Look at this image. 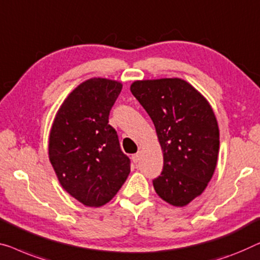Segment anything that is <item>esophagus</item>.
<instances>
[{"instance_id":"esophagus-1","label":"esophagus","mask_w":260,"mask_h":260,"mask_svg":"<svg viewBox=\"0 0 260 260\" xmlns=\"http://www.w3.org/2000/svg\"><path fill=\"white\" fill-rule=\"evenodd\" d=\"M131 158H133L134 163H138L139 159H141V153H139V152L135 153V155H133V157H131Z\"/></svg>"}]
</instances>
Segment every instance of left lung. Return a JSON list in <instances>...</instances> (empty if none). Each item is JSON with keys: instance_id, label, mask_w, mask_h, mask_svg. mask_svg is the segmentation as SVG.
I'll use <instances>...</instances> for the list:
<instances>
[{"instance_id": "obj_1", "label": "left lung", "mask_w": 260, "mask_h": 260, "mask_svg": "<svg viewBox=\"0 0 260 260\" xmlns=\"http://www.w3.org/2000/svg\"><path fill=\"white\" fill-rule=\"evenodd\" d=\"M131 92L152 119L163 150L157 194L174 206L201 196L212 178L219 151V129L211 105L180 78L136 81Z\"/></svg>"}]
</instances>
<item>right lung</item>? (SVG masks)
Here are the masks:
<instances>
[{"label": "right lung", "instance_id": "obj_1", "mask_svg": "<svg viewBox=\"0 0 260 260\" xmlns=\"http://www.w3.org/2000/svg\"><path fill=\"white\" fill-rule=\"evenodd\" d=\"M122 83L90 78L58 109L49 136V159L68 193L86 206H102L130 174V159L109 125Z\"/></svg>", "mask_w": 260, "mask_h": 260}]
</instances>
